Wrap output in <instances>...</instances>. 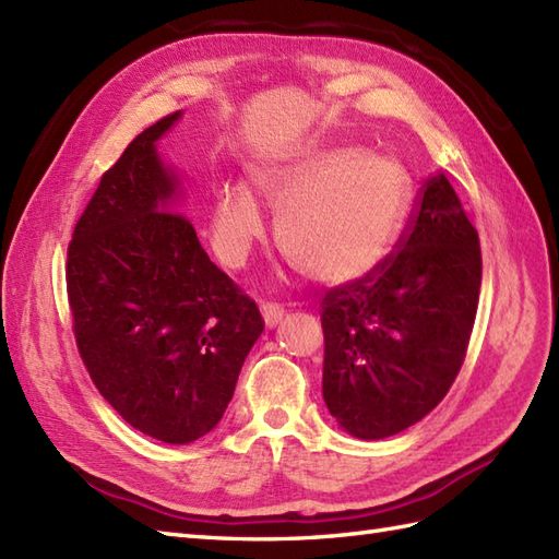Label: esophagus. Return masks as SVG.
Here are the masks:
<instances>
[{
	"label": "esophagus",
	"instance_id": "34e87169",
	"mask_svg": "<svg viewBox=\"0 0 559 559\" xmlns=\"http://www.w3.org/2000/svg\"><path fill=\"white\" fill-rule=\"evenodd\" d=\"M262 317H264V323L269 329L276 326V323L283 319V307L276 305V302H264L262 305Z\"/></svg>",
	"mask_w": 559,
	"mask_h": 559
}]
</instances>
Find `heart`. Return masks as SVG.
<instances>
[{
    "mask_svg": "<svg viewBox=\"0 0 559 559\" xmlns=\"http://www.w3.org/2000/svg\"><path fill=\"white\" fill-rule=\"evenodd\" d=\"M250 186L276 206L281 250L323 283L355 281L379 266L409 198L397 162L355 150H317L290 164L254 168ZM210 236L221 262L245 266L264 236V218L248 190L216 188Z\"/></svg>",
    "mask_w": 559,
    "mask_h": 559,
    "instance_id": "1",
    "label": "heart"
}]
</instances>
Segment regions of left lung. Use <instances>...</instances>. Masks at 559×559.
<instances>
[{"label": "left lung", "instance_id": "left-lung-1", "mask_svg": "<svg viewBox=\"0 0 559 559\" xmlns=\"http://www.w3.org/2000/svg\"><path fill=\"white\" fill-rule=\"evenodd\" d=\"M481 245L445 174L424 180L393 252L321 300L329 412L379 440L424 419L455 383L469 347Z\"/></svg>", "mask_w": 559, "mask_h": 559}]
</instances>
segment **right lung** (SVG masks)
Segmentation results:
<instances>
[{"label": "right lung", "instance_id": "1", "mask_svg": "<svg viewBox=\"0 0 559 559\" xmlns=\"http://www.w3.org/2000/svg\"><path fill=\"white\" fill-rule=\"evenodd\" d=\"M178 116L145 128L104 171L69 242L67 295L102 397L140 433L186 445L224 417L264 319L174 204L176 178L154 142Z\"/></svg>", "mask_w": 559, "mask_h": 559}]
</instances>
